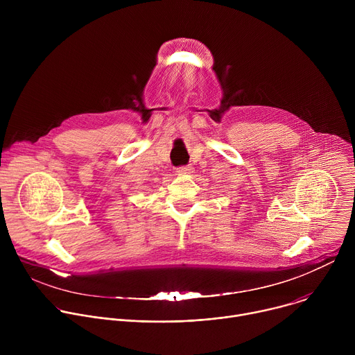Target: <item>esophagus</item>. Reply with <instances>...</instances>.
Segmentation results:
<instances>
[{
  "label": "esophagus",
  "instance_id": "esophagus-1",
  "mask_svg": "<svg viewBox=\"0 0 355 355\" xmlns=\"http://www.w3.org/2000/svg\"><path fill=\"white\" fill-rule=\"evenodd\" d=\"M177 173L178 174H191V173H193V168L191 166H181L177 168Z\"/></svg>",
  "mask_w": 355,
  "mask_h": 355
}]
</instances>
